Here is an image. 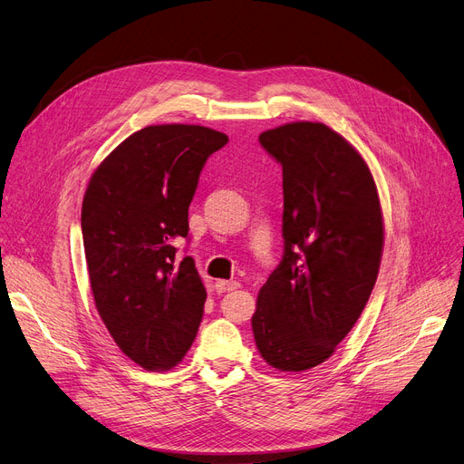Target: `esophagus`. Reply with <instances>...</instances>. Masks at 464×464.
Listing matches in <instances>:
<instances>
[{
	"mask_svg": "<svg viewBox=\"0 0 464 464\" xmlns=\"http://www.w3.org/2000/svg\"><path fill=\"white\" fill-rule=\"evenodd\" d=\"M215 287H217L218 293H227V291H236V289H239L242 285H239V282H234V280H230V282L218 280V282L215 284Z\"/></svg>",
	"mask_w": 464,
	"mask_h": 464,
	"instance_id": "esophagus-1",
	"label": "esophagus"
}]
</instances>
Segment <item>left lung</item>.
I'll return each instance as SVG.
<instances>
[{
	"label": "left lung",
	"mask_w": 464,
	"mask_h": 464,
	"mask_svg": "<svg viewBox=\"0 0 464 464\" xmlns=\"http://www.w3.org/2000/svg\"><path fill=\"white\" fill-rule=\"evenodd\" d=\"M258 142L284 171V258L258 291L255 344L280 372L324 363L377 282L382 211L367 163L318 121H293Z\"/></svg>",
	"instance_id": "left-lung-1"
}]
</instances>
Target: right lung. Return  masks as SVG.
<instances>
[{"label":"right lung","mask_w":464,"mask_h":464,"mask_svg":"<svg viewBox=\"0 0 464 464\" xmlns=\"http://www.w3.org/2000/svg\"><path fill=\"white\" fill-rule=\"evenodd\" d=\"M228 142L201 125H148L92 173L82 234L92 299L120 350L168 372L192 346L208 293L194 258H177L208 158Z\"/></svg>","instance_id":"1"}]
</instances>
